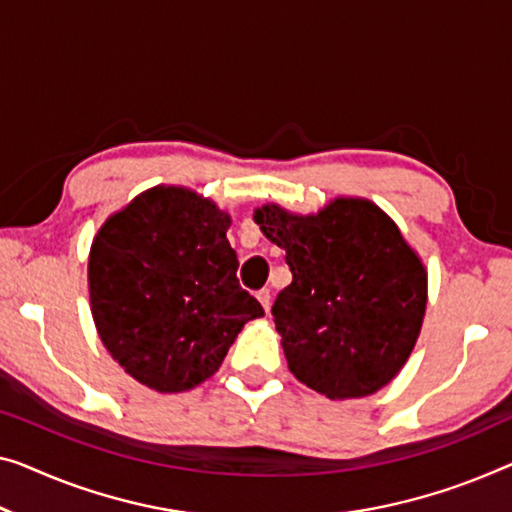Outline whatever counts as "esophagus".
Masks as SVG:
<instances>
[{
  "instance_id": "esophagus-1",
  "label": "esophagus",
  "mask_w": 512,
  "mask_h": 512,
  "mask_svg": "<svg viewBox=\"0 0 512 512\" xmlns=\"http://www.w3.org/2000/svg\"><path fill=\"white\" fill-rule=\"evenodd\" d=\"M257 299H259V303H262V308L269 312V308H271V289H259Z\"/></svg>"
}]
</instances>
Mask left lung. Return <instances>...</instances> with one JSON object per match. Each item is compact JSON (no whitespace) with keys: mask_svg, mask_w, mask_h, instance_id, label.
Wrapping results in <instances>:
<instances>
[{"mask_svg":"<svg viewBox=\"0 0 512 512\" xmlns=\"http://www.w3.org/2000/svg\"><path fill=\"white\" fill-rule=\"evenodd\" d=\"M285 250L292 282L273 303L294 377L331 400L363 398L407 363L421 333L427 276L398 225L368 200H335L317 216L255 211Z\"/></svg>","mask_w":512,"mask_h":512,"instance_id":"left-lung-1","label":"left lung"}]
</instances>
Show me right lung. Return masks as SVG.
Instances as JSON below:
<instances>
[{"instance_id":"obj_1","label":"right lung","mask_w":512,"mask_h":512,"mask_svg":"<svg viewBox=\"0 0 512 512\" xmlns=\"http://www.w3.org/2000/svg\"><path fill=\"white\" fill-rule=\"evenodd\" d=\"M230 216L183 188H151L101 227L89 253L98 335L128 375L188 391L220 368L264 308L239 285Z\"/></svg>"}]
</instances>
